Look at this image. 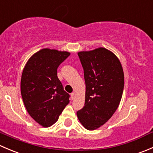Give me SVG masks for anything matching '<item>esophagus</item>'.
Listing matches in <instances>:
<instances>
[{"mask_svg":"<svg viewBox=\"0 0 153 153\" xmlns=\"http://www.w3.org/2000/svg\"><path fill=\"white\" fill-rule=\"evenodd\" d=\"M75 94L74 93V92H72V93H71V98H72V100H73L74 98H75Z\"/></svg>","mask_w":153,"mask_h":153,"instance_id":"1","label":"esophagus"}]
</instances>
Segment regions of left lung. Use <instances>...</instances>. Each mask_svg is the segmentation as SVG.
<instances>
[{
    "label": "left lung",
    "instance_id": "8db88e82",
    "mask_svg": "<svg viewBox=\"0 0 153 153\" xmlns=\"http://www.w3.org/2000/svg\"><path fill=\"white\" fill-rule=\"evenodd\" d=\"M78 55L84 69L86 93L84 106L77 115L86 129L94 130L118 109L124 90V71L116 55L105 48Z\"/></svg>",
    "mask_w": 153,
    "mask_h": 153
}]
</instances>
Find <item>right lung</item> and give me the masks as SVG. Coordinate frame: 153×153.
Listing matches in <instances>:
<instances>
[{
	"label": "right lung",
	"mask_w": 153,
	"mask_h": 153,
	"mask_svg": "<svg viewBox=\"0 0 153 153\" xmlns=\"http://www.w3.org/2000/svg\"><path fill=\"white\" fill-rule=\"evenodd\" d=\"M69 55L64 51L41 49L29 58L23 70V101L30 116L44 127L55 124L69 102V95L57 75L58 67Z\"/></svg>",
	"instance_id": "1"
}]
</instances>
